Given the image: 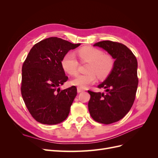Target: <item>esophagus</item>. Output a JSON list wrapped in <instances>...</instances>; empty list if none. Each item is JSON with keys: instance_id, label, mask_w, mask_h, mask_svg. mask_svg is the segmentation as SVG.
<instances>
[{"instance_id": "obj_1", "label": "esophagus", "mask_w": 158, "mask_h": 158, "mask_svg": "<svg viewBox=\"0 0 158 158\" xmlns=\"http://www.w3.org/2000/svg\"><path fill=\"white\" fill-rule=\"evenodd\" d=\"M83 91H84V89H82L81 88H80V87H78V88H77V92H78V93L82 92H83Z\"/></svg>"}]
</instances>
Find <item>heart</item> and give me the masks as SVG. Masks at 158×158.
Returning a JSON list of instances; mask_svg holds the SVG:
<instances>
[{
  "label": "heart",
  "mask_w": 158,
  "mask_h": 158,
  "mask_svg": "<svg viewBox=\"0 0 158 158\" xmlns=\"http://www.w3.org/2000/svg\"><path fill=\"white\" fill-rule=\"evenodd\" d=\"M78 53L81 61L89 63L87 69L88 73L78 75L71 81L72 84L84 88L96 82V75L99 79H105L111 74L114 66L111 56L105 55L102 51L92 47H84L78 50ZM61 64L70 75L77 74L79 63L73 52L66 53L62 59Z\"/></svg>",
  "instance_id": "b5f03b06"
}]
</instances>
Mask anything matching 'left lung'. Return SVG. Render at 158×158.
Here are the masks:
<instances>
[{"label": "left lung", "mask_w": 158, "mask_h": 158, "mask_svg": "<svg viewBox=\"0 0 158 158\" xmlns=\"http://www.w3.org/2000/svg\"><path fill=\"white\" fill-rule=\"evenodd\" d=\"M94 46L107 51L114 59L113 69L106 80L98 85L106 94L88 90V109L96 122L109 125L121 120L130 111L135 102L138 78L136 56L120 43L103 41Z\"/></svg>", "instance_id": "8db88e82"}]
</instances>
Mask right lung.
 Instances as JSON below:
<instances>
[{"label":"right lung","instance_id":"obj_1","mask_svg":"<svg viewBox=\"0 0 158 158\" xmlns=\"http://www.w3.org/2000/svg\"><path fill=\"white\" fill-rule=\"evenodd\" d=\"M80 45L51 37L35 44L28 53L22 65L21 93L37 122L56 125L67 118L77 88H59L68 80L61 61L70 50Z\"/></svg>","mask_w":158,"mask_h":158}]
</instances>
